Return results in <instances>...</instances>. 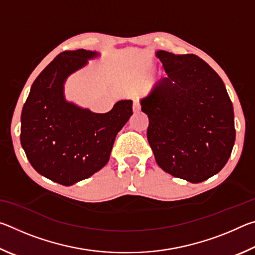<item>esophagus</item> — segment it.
<instances>
[{"mask_svg": "<svg viewBox=\"0 0 255 255\" xmlns=\"http://www.w3.org/2000/svg\"><path fill=\"white\" fill-rule=\"evenodd\" d=\"M132 110H133V112H139V110H140V103H139V101H137V100L133 101V103H132Z\"/></svg>", "mask_w": 255, "mask_h": 255, "instance_id": "34e87169", "label": "esophagus"}]
</instances>
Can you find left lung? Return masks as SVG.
<instances>
[{"label":"left lung","mask_w":255,"mask_h":255,"mask_svg":"<svg viewBox=\"0 0 255 255\" xmlns=\"http://www.w3.org/2000/svg\"><path fill=\"white\" fill-rule=\"evenodd\" d=\"M167 74L140 100L147 139L158 166L199 183L217 174L235 143L234 109L225 84L193 54L156 51Z\"/></svg>","instance_id":"8db88e82"}]
</instances>
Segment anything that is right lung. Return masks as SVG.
I'll return each mask as SVG.
<instances>
[{
    "instance_id": "1",
    "label": "right lung",
    "mask_w": 255,
    "mask_h": 255,
    "mask_svg": "<svg viewBox=\"0 0 255 255\" xmlns=\"http://www.w3.org/2000/svg\"><path fill=\"white\" fill-rule=\"evenodd\" d=\"M98 55L85 49L60 53L34 80L22 108L20 140L30 164L63 185L88 179L106 165L116 136L132 115L131 100L118 101L107 114L65 100L67 76Z\"/></svg>"
}]
</instances>
